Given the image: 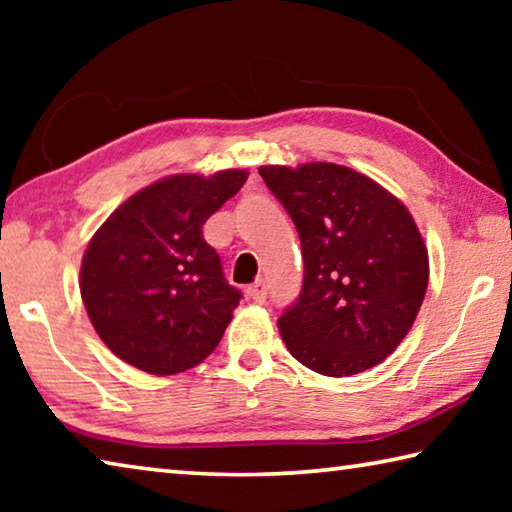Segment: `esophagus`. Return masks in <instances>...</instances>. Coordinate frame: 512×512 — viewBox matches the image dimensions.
Masks as SVG:
<instances>
[{
	"label": "esophagus",
	"instance_id": "34e87169",
	"mask_svg": "<svg viewBox=\"0 0 512 512\" xmlns=\"http://www.w3.org/2000/svg\"><path fill=\"white\" fill-rule=\"evenodd\" d=\"M248 296L253 298L255 302H259V305H262V302H266V282L264 280H257L255 284H250Z\"/></svg>",
	"mask_w": 512,
	"mask_h": 512
}]
</instances>
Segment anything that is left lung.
I'll return each mask as SVG.
<instances>
[{"mask_svg": "<svg viewBox=\"0 0 512 512\" xmlns=\"http://www.w3.org/2000/svg\"><path fill=\"white\" fill-rule=\"evenodd\" d=\"M296 223L305 280L277 320L302 366L350 377L393 354L429 284V255L402 201L332 162L259 167Z\"/></svg>", "mask_w": 512, "mask_h": 512, "instance_id": "1", "label": "left lung"}]
</instances>
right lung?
<instances>
[{
  "instance_id": "1",
  "label": "right lung",
  "mask_w": 512,
  "mask_h": 512,
  "mask_svg": "<svg viewBox=\"0 0 512 512\" xmlns=\"http://www.w3.org/2000/svg\"><path fill=\"white\" fill-rule=\"evenodd\" d=\"M241 169L178 173L121 203L92 237L81 298L101 341L149 375H176L219 345L241 291L203 225L244 187Z\"/></svg>"
}]
</instances>
